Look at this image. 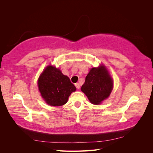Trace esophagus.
Masks as SVG:
<instances>
[{
    "mask_svg": "<svg viewBox=\"0 0 153 153\" xmlns=\"http://www.w3.org/2000/svg\"><path fill=\"white\" fill-rule=\"evenodd\" d=\"M75 86H76V89H79L80 88V84H78V83H76V84H75Z\"/></svg>",
    "mask_w": 153,
    "mask_h": 153,
    "instance_id": "obj_1",
    "label": "esophagus"
}]
</instances>
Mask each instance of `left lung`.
I'll return each instance as SVG.
<instances>
[{"instance_id":"8db88e82","label":"left lung","mask_w":153,"mask_h":153,"mask_svg":"<svg viewBox=\"0 0 153 153\" xmlns=\"http://www.w3.org/2000/svg\"><path fill=\"white\" fill-rule=\"evenodd\" d=\"M113 80L103 65L91 69L81 91L92 104L99 105L108 98L113 89Z\"/></svg>"}]
</instances>
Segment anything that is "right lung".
Segmentation results:
<instances>
[{"instance_id": "1", "label": "right lung", "mask_w": 153, "mask_h": 153, "mask_svg": "<svg viewBox=\"0 0 153 153\" xmlns=\"http://www.w3.org/2000/svg\"><path fill=\"white\" fill-rule=\"evenodd\" d=\"M38 89L45 102L50 106H62L67 103L69 96L76 87L68 76L59 69L48 66L41 74L38 81Z\"/></svg>"}]
</instances>
